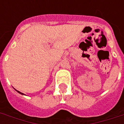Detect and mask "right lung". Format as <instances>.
<instances>
[{"label": "right lung", "instance_id": "add662e5", "mask_svg": "<svg viewBox=\"0 0 124 124\" xmlns=\"http://www.w3.org/2000/svg\"><path fill=\"white\" fill-rule=\"evenodd\" d=\"M15 91H17V92L18 93H20V94H22V95H24V93H21V92H20V91H17V90H16V89H15ZM25 95H26V94H25Z\"/></svg>", "mask_w": 124, "mask_h": 124}]
</instances>
